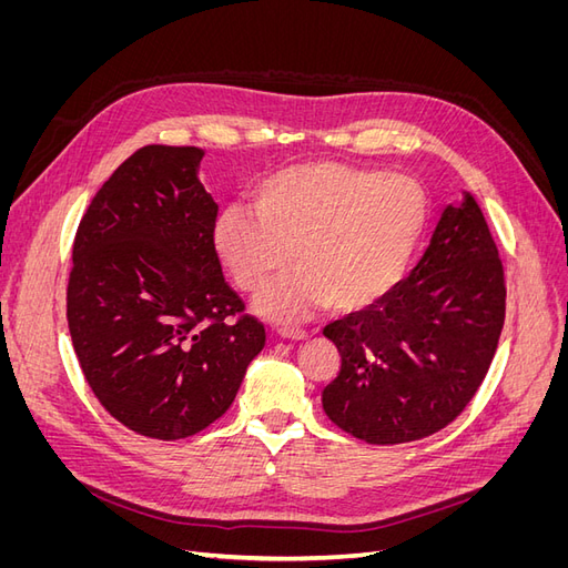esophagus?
Listing matches in <instances>:
<instances>
[{"label": "esophagus", "instance_id": "1", "mask_svg": "<svg viewBox=\"0 0 568 568\" xmlns=\"http://www.w3.org/2000/svg\"><path fill=\"white\" fill-rule=\"evenodd\" d=\"M277 334L288 341H305L307 338V332H303V329H280Z\"/></svg>", "mask_w": 568, "mask_h": 568}]
</instances>
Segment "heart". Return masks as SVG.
<instances>
[{"instance_id":"obj_1","label":"heart","mask_w":568,"mask_h":568,"mask_svg":"<svg viewBox=\"0 0 568 568\" xmlns=\"http://www.w3.org/2000/svg\"><path fill=\"white\" fill-rule=\"evenodd\" d=\"M251 211H222L213 251L248 296L291 263L296 272L257 301V313L296 322L329 305L369 311L400 286L428 225V196L409 175L343 163H301L255 186Z\"/></svg>"}]
</instances>
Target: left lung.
<instances>
[{
  "label": "left lung",
  "mask_w": 568,
  "mask_h": 568,
  "mask_svg": "<svg viewBox=\"0 0 568 568\" xmlns=\"http://www.w3.org/2000/svg\"><path fill=\"white\" fill-rule=\"evenodd\" d=\"M505 272L484 211L464 192L440 213L407 280L369 311L324 326L341 372L322 407L374 445L419 440L469 405L505 324Z\"/></svg>",
  "instance_id": "obj_1"
}]
</instances>
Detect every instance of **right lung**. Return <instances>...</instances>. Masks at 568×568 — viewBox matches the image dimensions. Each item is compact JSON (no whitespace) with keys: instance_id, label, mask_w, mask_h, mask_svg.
I'll return each mask as SVG.
<instances>
[{"instance_id":"obj_1","label":"right lung","mask_w":568,"mask_h":568,"mask_svg":"<svg viewBox=\"0 0 568 568\" xmlns=\"http://www.w3.org/2000/svg\"><path fill=\"white\" fill-rule=\"evenodd\" d=\"M203 153L151 144L118 165L80 220L68 280L84 379L111 417L159 440L225 415L265 346L261 322L235 317L244 303L213 251Z\"/></svg>"}]
</instances>
